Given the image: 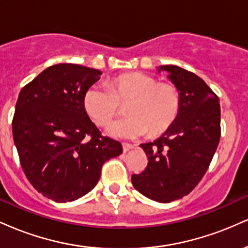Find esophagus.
<instances>
[{
  "label": "esophagus",
  "instance_id": "obj_1",
  "mask_svg": "<svg viewBox=\"0 0 248 248\" xmlns=\"http://www.w3.org/2000/svg\"><path fill=\"white\" fill-rule=\"evenodd\" d=\"M135 148V144H130V143H122V149H124V153L129 152L130 149Z\"/></svg>",
  "mask_w": 248,
  "mask_h": 248
}]
</instances>
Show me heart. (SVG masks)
I'll list each match as a JSON object with an SVG mask.
<instances>
[{
  "mask_svg": "<svg viewBox=\"0 0 248 248\" xmlns=\"http://www.w3.org/2000/svg\"><path fill=\"white\" fill-rule=\"evenodd\" d=\"M127 114L107 127V133L116 139L141 138L164 133L177 118L181 98L175 86L158 84L146 73L133 72L116 77L110 88L93 85L84 95L87 114L98 126H106L119 113V101H129Z\"/></svg>",
  "mask_w": 248,
  "mask_h": 248,
  "instance_id": "obj_1",
  "label": "heart"
}]
</instances>
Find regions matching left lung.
I'll use <instances>...</instances> for the list:
<instances>
[{
  "label": "left lung",
  "mask_w": 248,
  "mask_h": 248,
  "mask_svg": "<svg viewBox=\"0 0 248 248\" xmlns=\"http://www.w3.org/2000/svg\"><path fill=\"white\" fill-rule=\"evenodd\" d=\"M181 98L176 120L154 142L142 143L148 157L144 171L132 176L133 186L160 203L181 199L195 189L211 163L220 139L218 96L195 73L163 65Z\"/></svg>",
  "instance_id": "8db88e82"
}]
</instances>
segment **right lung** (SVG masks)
<instances>
[{"label": "right lung", "instance_id": "obj_1", "mask_svg": "<svg viewBox=\"0 0 248 248\" xmlns=\"http://www.w3.org/2000/svg\"><path fill=\"white\" fill-rule=\"evenodd\" d=\"M101 71L77 64L47 67L19 92L13 119L22 169L38 192L58 203L90 192L101 167L122 154L120 142L102 136L84 106Z\"/></svg>", "mask_w": 248, "mask_h": 248}]
</instances>
